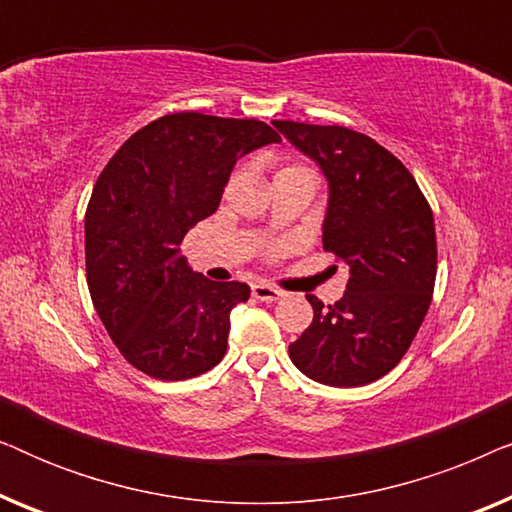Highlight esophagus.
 <instances>
[{"label": "esophagus", "instance_id": "esophagus-1", "mask_svg": "<svg viewBox=\"0 0 512 512\" xmlns=\"http://www.w3.org/2000/svg\"><path fill=\"white\" fill-rule=\"evenodd\" d=\"M251 296H254L256 300H263V303H272V300L282 298L284 293L275 289V286H270V284L256 282V284H251Z\"/></svg>", "mask_w": 512, "mask_h": 512}]
</instances>
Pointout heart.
<instances>
[{
	"mask_svg": "<svg viewBox=\"0 0 512 512\" xmlns=\"http://www.w3.org/2000/svg\"><path fill=\"white\" fill-rule=\"evenodd\" d=\"M286 170H289V167H286Z\"/></svg>",
	"mask_w": 512,
	"mask_h": 512,
	"instance_id": "1",
	"label": "heart"
}]
</instances>
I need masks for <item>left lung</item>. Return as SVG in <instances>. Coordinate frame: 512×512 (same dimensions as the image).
Instances as JSON below:
<instances>
[{
	"mask_svg": "<svg viewBox=\"0 0 512 512\" xmlns=\"http://www.w3.org/2000/svg\"><path fill=\"white\" fill-rule=\"evenodd\" d=\"M328 181L324 249L349 265L335 305L310 300L314 319L289 356L328 387L387 375L422 326L436 284V228L417 181L394 153L342 125L275 121Z\"/></svg>",
	"mask_w": 512,
	"mask_h": 512,
	"instance_id": "1",
	"label": "left lung"
}]
</instances>
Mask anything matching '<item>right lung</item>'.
Segmentation results:
<instances>
[{"mask_svg": "<svg viewBox=\"0 0 512 512\" xmlns=\"http://www.w3.org/2000/svg\"><path fill=\"white\" fill-rule=\"evenodd\" d=\"M282 142L268 123L198 111L137 130L104 167L86 209L90 298L118 352L156 380L198 377L223 359L242 282L188 268L181 242L219 207L237 160Z\"/></svg>", "mask_w": 512, "mask_h": 512, "instance_id": "obj_1", "label": "right lung"}]
</instances>
